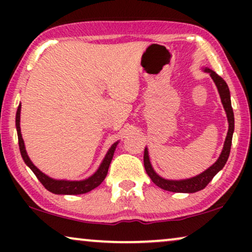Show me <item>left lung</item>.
<instances>
[{
    "label": "left lung",
    "mask_w": 252,
    "mask_h": 252,
    "mask_svg": "<svg viewBox=\"0 0 252 252\" xmlns=\"http://www.w3.org/2000/svg\"><path fill=\"white\" fill-rule=\"evenodd\" d=\"M206 72H209L211 78L215 81V84L218 88V92L220 94V98H221L222 105L225 108V111L227 113V119H228L229 127H228V133H227L225 144H223V149L221 151V155L218 158V160L212 165L211 167H209L208 170L203 172L197 177L187 179V180H180V181H173V180H165V179L160 178L159 175L156 174V172L153 170L151 164L149 161V156H148V150L144 149L143 155V163L144 168H146L147 174L149 175L151 180L155 185H157L158 187L164 189V190L173 191V192H196L198 190L204 189L206 186L209 185V182L212 180L213 177L225 166L227 159L229 157L230 153V146H232V139H233V132H234V112L232 108V103H230V94H229V88L227 86L226 81L223 79L216 73L215 71L206 68Z\"/></svg>",
    "instance_id": "obj_1"
}]
</instances>
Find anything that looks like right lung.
I'll list each match as a JSON object with an SVG mask.
<instances>
[{
  "mask_svg": "<svg viewBox=\"0 0 252 252\" xmlns=\"http://www.w3.org/2000/svg\"><path fill=\"white\" fill-rule=\"evenodd\" d=\"M20 105L18 106V110H17L16 115V126H17V133H18V142H19V149L20 154H22V157L25 163L29 165L31 170L33 171V173L36 175V178L39 179L41 184L43 185V187L49 190L54 194H62V195H79V194H85V192H88L93 190V189L97 187L102 184V181L104 180L106 174H108V170L110 166V163H111L113 153H115L117 143L113 144V146L110 148V150L106 154L104 160L102 161L101 166L97 171L95 172L94 175H92L91 178L86 179V180L82 181H65V180H54L49 177H47L46 174H43L39 168L34 166L32 161L30 160L29 156H27V153L25 150V146H24V141L22 137V133H20Z\"/></svg>",
  "mask_w": 252,
  "mask_h": 252,
  "instance_id": "right-lung-1",
  "label": "right lung"
}]
</instances>
